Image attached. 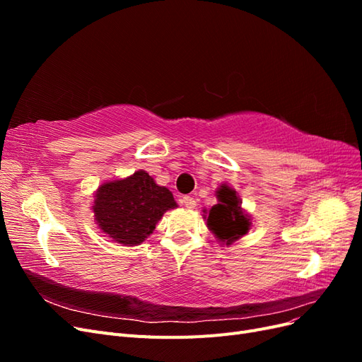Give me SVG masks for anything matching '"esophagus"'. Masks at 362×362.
<instances>
[{
    "label": "esophagus",
    "instance_id": "esophagus-1",
    "mask_svg": "<svg viewBox=\"0 0 362 362\" xmlns=\"http://www.w3.org/2000/svg\"><path fill=\"white\" fill-rule=\"evenodd\" d=\"M181 202H182L185 206H187V208H190V210H193V208L196 206V201L192 198V196H182Z\"/></svg>",
    "mask_w": 362,
    "mask_h": 362
}]
</instances>
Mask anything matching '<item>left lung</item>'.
I'll return each instance as SVG.
<instances>
[{"label": "left lung", "instance_id": "left-lung-1", "mask_svg": "<svg viewBox=\"0 0 362 362\" xmlns=\"http://www.w3.org/2000/svg\"><path fill=\"white\" fill-rule=\"evenodd\" d=\"M217 199L218 204L208 213L206 225L228 246L249 231L250 217L242 210V202L237 198V193L228 185H221L217 190Z\"/></svg>", "mask_w": 362, "mask_h": 362}]
</instances>
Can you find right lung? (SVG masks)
<instances>
[{"label":"right lung","mask_w":362,"mask_h":362,"mask_svg":"<svg viewBox=\"0 0 362 362\" xmlns=\"http://www.w3.org/2000/svg\"><path fill=\"white\" fill-rule=\"evenodd\" d=\"M175 206L169 189L157 185L145 170H137L125 180L104 182L95 194L92 210L103 233L116 243L137 246Z\"/></svg>","instance_id":"obj_1"}]
</instances>
